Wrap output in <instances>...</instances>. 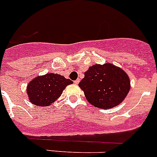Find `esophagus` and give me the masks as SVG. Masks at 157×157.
Returning a JSON list of instances; mask_svg holds the SVG:
<instances>
[{"mask_svg":"<svg viewBox=\"0 0 157 157\" xmlns=\"http://www.w3.org/2000/svg\"><path fill=\"white\" fill-rule=\"evenodd\" d=\"M79 81H80L79 79H77V80H75V81H74V83H75V84H76V85H77V84H78V82H79Z\"/></svg>","mask_w":157,"mask_h":157,"instance_id":"obj_1","label":"esophagus"}]
</instances>
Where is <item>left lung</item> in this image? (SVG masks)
Returning <instances> with one entry per match:
<instances>
[{"mask_svg":"<svg viewBox=\"0 0 157 157\" xmlns=\"http://www.w3.org/2000/svg\"><path fill=\"white\" fill-rule=\"evenodd\" d=\"M84 75L78 86L87 101L98 108L111 109L119 105L130 89L127 74L113 64L94 65Z\"/></svg>","mask_w":157,"mask_h":157,"instance_id":"1","label":"left lung"}]
</instances>
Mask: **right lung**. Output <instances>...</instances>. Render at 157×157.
Returning <instances> with one entry per match:
<instances>
[{"instance_id":"add662e5","label":"right lung","mask_w":157,"mask_h":157,"mask_svg":"<svg viewBox=\"0 0 157 157\" xmlns=\"http://www.w3.org/2000/svg\"><path fill=\"white\" fill-rule=\"evenodd\" d=\"M72 83L71 80L60 75L49 73L32 80L27 86V94L33 104L48 106L61 96L67 86Z\"/></svg>"}]
</instances>
